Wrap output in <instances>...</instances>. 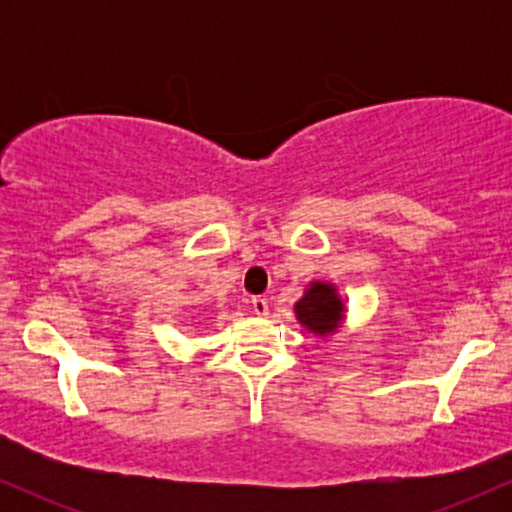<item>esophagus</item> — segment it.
I'll use <instances>...</instances> for the list:
<instances>
[{
  "label": "esophagus",
  "mask_w": 512,
  "mask_h": 512,
  "mask_svg": "<svg viewBox=\"0 0 512 512\" xmlns=\"http://www.w3.org/2000/svg\"><path fill=\"white\" fill-rule=\"evenodd\" d=\"M252 310H255L257 315H267L269 313V303H267V298L264 296H252Z\"/></svg>",
  "instance_id": "1"
}]
</instances>
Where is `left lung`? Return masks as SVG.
Returning a JSON list of instances; mask_svg holds the SVG:
<instances>
[{
  "mask_svg": "<svg viewBox=\"0 0 512 512\" xmlns=\"http://www.w3.org/2000/svg\"><path fill=\"white\" fill-rule=\"evenodd\" d=\"M296 317L310 332L327 337L339 327L344 317V303L332 284L313 281L305 296L296 303Z\"/></svg>",
  "mask_w": 512,
  "mask_h": 512,
  "instance_id": "obj_1",
  "label": "left lung"
}]
</instances>
